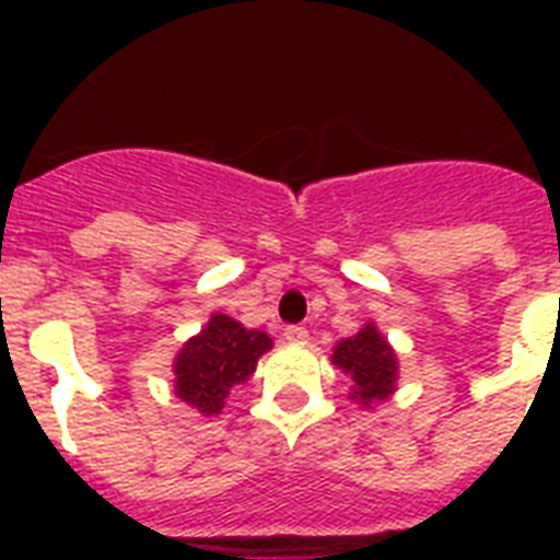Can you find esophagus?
<instances>
[{
  "instance_id": "obj_1",
  "label": "esophagus",
  "mask_w": 560,
  "mask_h": 560,
  "mask_svg": "<svg viewBox=\"0 0 560 560\" xmlns=\"http://www.w3.org/2000/svg\"><path fill=\"white\" fill-rule=\"evenodd\" d=\"M284 340L307 342V328H302V325H288V328H284Z\"/></svg>"
}]
</instances>
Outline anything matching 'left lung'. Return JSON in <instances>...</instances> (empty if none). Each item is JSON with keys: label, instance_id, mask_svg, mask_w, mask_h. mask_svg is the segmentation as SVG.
<instances>
[{"label": "left lung", "instance_id": "1", "mask_svg": "<svg viewBox=\"0 0 560 560\" xmlns=\"http://www.w3.org/2000/svg\"><path fill=\"white\" fill-rule=\"evenodd\" d=\"M334 366L351 374V381H354L351 398H358L363 407H369L372 400L386 398L395 383V372H398L395 354L374 325L360 328L358 337L342 340L334 349Z\"/></svg>", "mask_w": 560, "mask_h": 560}]
</instances>
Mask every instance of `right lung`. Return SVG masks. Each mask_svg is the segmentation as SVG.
Instances as JSON below:
<instances>
[{"mask_svg":"<svg viewBox=\"0 0 560 560\" xmlns=\"http://www.w3.org/2000/svg\"><path fill=\"white\" fill-rule=\"evenodd\" d=\"M270 346L264 331H249L235 319L214 314L177 354V395L206 416H218L229 389L255 372V363Z\"/></svg>","mask_w":560,"mask_h":560,"instance_id":"obj_1","label":"right lung"}]
</instances>
